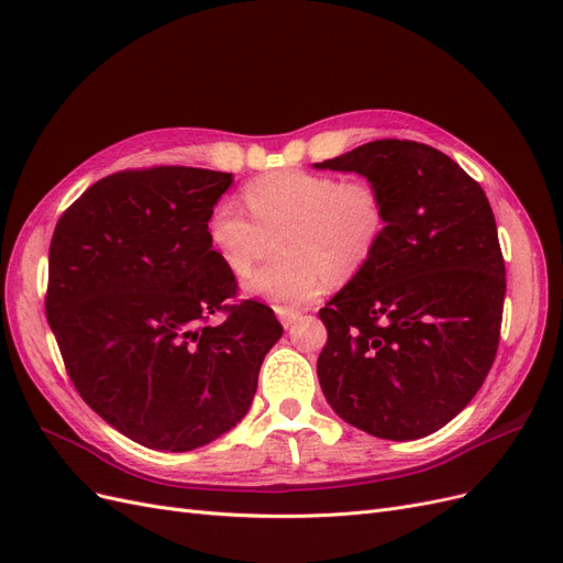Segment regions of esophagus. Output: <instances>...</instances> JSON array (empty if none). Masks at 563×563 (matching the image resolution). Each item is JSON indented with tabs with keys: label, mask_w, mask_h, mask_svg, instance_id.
<instances>
[{
	"label": "esophagus",
	"mask_w": 563,
	"mask_h": 563,
	"mask_svg": "<svg viewBox=\"0 0 563 563\" xmlns=\"http://www.w3.org/2000/svg\"><path fill=\"white\" fill-rule=\"evenodd\" d=\"M275 312H277L279 321L284 323V329L294 327V323L300 319V312H298V310H294V308H275Z\"/></svg>",
	"instance_id": "esophagus-1"
}]
</instances>
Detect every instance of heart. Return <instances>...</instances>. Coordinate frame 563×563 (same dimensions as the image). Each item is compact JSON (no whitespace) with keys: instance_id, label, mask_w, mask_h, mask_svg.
<instances>
[{"instance_id":"b5f03b06","label":"heart","mask_w":563,"mask_h":563,"mask_svg":"<svg viewBox=\"0 0 563 563\" xmlns=\"http://www.w3.org/2000/svg\"><path fill=\"white\" fill-rule=\"evenodd\" d=\"M244 201H216L207 240L232 275H246L279 234L282 261L253 269L244 291L277 308H300L327 291L329 279L347 282L373 261L387 232V201L371 180L331 174L277 172L246 185Z\"/></svg>"}]
</instances>
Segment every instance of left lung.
<instances>
[{
    "label": "left lung",
    "instance_id": "8db88e82",
    "mask_svg": "<svg viewBox=\"0 0 563 563\" xmlns=\"http://www.w3.org/2000/svg\"><path fill=\"white\" fill-rule=\"evenodd\" d=\"M314 166L376 183L389 216L373 261L319 310L323 397L373 437H428L472 401L498 352L505 261L490 203L416 141H373Z\"/></svg>",
    "mask_w": 563,
    "mask_h": 563
}]
</instances>
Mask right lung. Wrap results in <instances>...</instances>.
Masks as SVG:
<instances>
[{"instance_id": "1", "label": "right lung", "mask_w": 563, "mask_h": 563, "mask_svg": "<svg viewBox=\"0 0 563 563\" xmlns=\"http://www.w3.org/2000/svg\"><path fill=\"white\" fill-rule=\"evenodd\" d=\"M232 174L192 166L93 183L54 230L46 319L81 399L135 444L192 451L240 422L284 329L230 302L236 279L207 240ZM211 313H223L218 324Z\"/></svg>"}]
</instances>
